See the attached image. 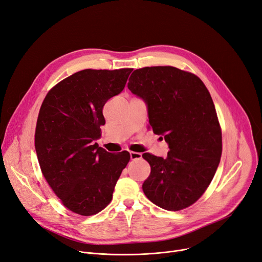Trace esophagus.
<instances>
[{"instance_id":"34e87169","label":"esophagus","mask_w":262,"mask_h":262,"mask_svg":"<svg viewBox=\"0 0 262 262\" xmlns=\"http://www.w3.org/2000/svg\"><path fill=\"white\" fill-rule=\"evenodd\" d=\"M130 154V159L132 160H136V159H141L142 158V154L138 153V152H129Z\"/></svg>"}]
</instances>
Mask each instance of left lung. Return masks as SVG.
Instances as JSON below:
<instances>
[{
    "instance_id": "1",
    "label": "left lung",
    "mask_w": 262,
    "mask_h": 262,
    "mask_svg": "<svg viewBox=\"0 0 262 262\" xmlns=\"http://www.w3.org/2000/svg\"><path fill=\"white\" fill-rule=\"evenodd\" d=\"M127 86L147 103L150 128L170 148L166 159L142 155L150 166L144 194L166 210L185 209L208 188L222 155L211 95L195 74L171 66L137 69Z\"/></svg>"
}]
</instances>
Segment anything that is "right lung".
<instances>
[{
	"instance_id": "obj_1",
	"label": "right lung",
	"mask_w": 262,
	"mask_h": 262,
	"mask_svg": "<svg viewBox=\"0 0 262 262\" xmlns=\"http://www.w3.org/2000/svg\"><path fill=\"white\" fill-rule=\"evenodd\" d=\"M133 71H78L46 95L35 130L39 166L64 207L89 216L112 202L115 186L130 155L108 153L94 143L105 124L103 107L119 94Z\"/></svg>"
}]
</instances>
